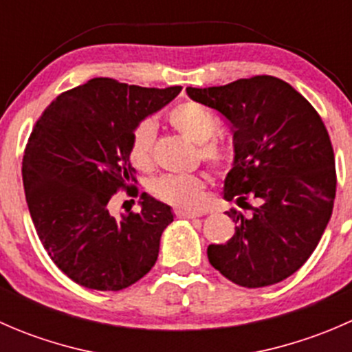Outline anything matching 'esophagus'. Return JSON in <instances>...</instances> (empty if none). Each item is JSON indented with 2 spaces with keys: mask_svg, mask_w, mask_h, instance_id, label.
I'll use <instances>...</instances> for the list:
<instances>
[{
  "mask_svg": "<svg viewBox=\"0 0 352 352\" xmlns=\"http://www.w3.org/2000/svg\"><path fill=\"white\" fill-rule=\"evenodd\" d=\"M175 216L177 218H186V219H194V218H199V212H190V211H184V209H177L175 211Z\"/></svg>",
  "mask_w": 352,
  "mask_h": 352,
  "instance_id": "34e87169",
  "label": "esophagus"
}]
</instances>
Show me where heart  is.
<instances>
[{
    "label": "heart",
    "mask_w": 352,
    "mask_h": 352,
    "mask_svg": "<svg viewBox=\"0 0 352 352\" xmlns=\"http://www.w3.org/2000/svg\"><path fill=\"white\" fill-rule=\"evenodd\" d=\"M168 122L182 136L199 144V156L216 173H225L232 165V153L225 144L214 141L219 122L214 113L197 102H184L168 112ZM156 127L151 120H143L131 134L129 158L138 168L150 170L155 162ZM206 173L190 175H162L151 182L150 190L166 204L182 209H199L206 202Z\"/></svg>",
    "instance_id": "heart-1"
}]
</instances>
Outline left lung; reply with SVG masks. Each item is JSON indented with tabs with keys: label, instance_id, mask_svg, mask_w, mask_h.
<instances>
[{
	"label": "left lung",
	"instance_id": "1",
	"mask_svg": "<svg viewBox=\"0 0 352 352\" xmlns=\"http://www.w3.org/2000/svg\"><path fill=\"white\" fill-rule=\"evenodd\" d=\"M187 95L232 126L235 162L225 199L250 209L226 211L235 233L225 245H209V262L243 287L289 278L314 254L332 216L336 160L324 120L289 83L269 74L189 87Z\"/></svg>",
	"mask_w": 352,
	"mask_h": 352
}]
</instances>
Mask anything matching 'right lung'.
<instances>
[{"label": "right lung", "instance_id": "right-lung-1", "mask_svg": "<svg viewBox=\"0 0 352 352\" xmlns=\"http://www.w3.org/2000/svg\"><path fill=\"white\" fill-rule=\"evenodd\" d=\"M180 90L94 78L58 95L35 122L22 163L28 211L49 257L80 286L119 291L155 265L170 206L143 192L140 211L117 219L109 201L117 190L138 196L131 134Z\"/></svg>", "mask_w": 352, "mask_h": 352}]
</instances>
